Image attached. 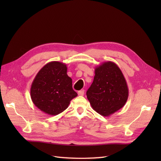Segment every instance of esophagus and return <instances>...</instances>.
<instances>
[{
    "label": "esophagus",
    "mask_w": 161,
    "mask_h": 161,
    "mask_svg": "<svg viewBox=\"0 0 161 161\" xmlns=\"http://www.w3.org/2000/svg\"><path fill=\"white\" fill-rule=\"evenodd\" d=\"M85 94V90H80L78 92V95L79 96H83Z\"/></svg>",
    "instance_id": "34e87169"
}]
</instances>
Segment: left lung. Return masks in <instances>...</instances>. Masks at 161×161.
<instances>
[{
  "label": "left lung",
  "mask_w": 161,
  "mask_h": 161,
  "mask_svg": "<svg viewBox=\"0 0 161 161\" xmlns=\"http://www.w3.org/2000/svg\"><path fill=\"white\" fill-rule=\"evenodd\" d=\"M95 74L87 99L96 112L108 117L125 105L129 95L127 82L118 66L111 61L97 66Z\"/></svg>",
  "instance_id": "8db88e82"
}]
</instances>
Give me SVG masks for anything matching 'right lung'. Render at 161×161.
I'll use <instances>...</instances> for the list:
<instances>
[{"mask_svg":"<svg viewBox=\"0 0 161 161\" xmlns=\"http://www.w3.org/2000/svg\"><path fill=\"white\" fill-rule=\"evenodd\" d=\"M72 85V79L67 75L66 64L50 62L42 68L32 82L31 100L45 114L58 115L67 109L70 101L78 95Z\"/></svg>","mask_w":161,"mask_h":161,"instance_id":"right-lung-1","label":"right lung"}]
</instances>
